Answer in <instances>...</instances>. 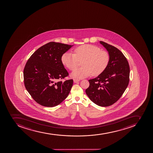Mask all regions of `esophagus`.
I'll return each instance as SVG.
<instances>
[{"instance_id": "1", "label": "esophagus", "mask_w": 153, "mask_h": 153, "mask_svg": "<svg viewBox=\"0 0 153 153\" xmlns=\"http://www.w3.org/2000/svg\"><path fill=\"white\" fill-rule=\"evenodd\" d=\"M73 81H74V82L75 83H77V82L80 81V80L78 79H74L73 80Z\"/></svg>"}]
</instances>
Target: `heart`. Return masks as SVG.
<instances>
[{
    "label": "heart",
    "mask_w": 153,
    "mask_h": 153,
    "mask_svg": "<svg viewBox=\"0 0 153 153\" xmlns=\"http://www.w3.org/2000/svg\"><path fill=\"white\" fill-rule=\"evenodd\" d=\"M82 61V67L77 69L71 74L72 77L84 78L92 74L98 76L107 68L110 62V56L107 52L101 50L93 45H85L74 49V54L65 52L61 57L63 65L70 71L78 68L79 61Z\"/></svg>",
    "instance_id": "heart-1"
}]
</instances>
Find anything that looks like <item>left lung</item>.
Returning <instances> with one entry per match:
<instances>
[{
	"instance_id": "left-lung-1",
	"label": "left lung",
	"mask_w": 153,
	"mask_h": 153,
	"mask_svg": "<svg viewBox=\"0 0 153 153\" xmlns=\"http://www.w3.org/2000/svg\"><path fill=\"white\" fill-rule=\"evenodd\" d=\"M108 52L110 62L103 73L88 80L85 90L89 99L101 107L114 104L121 97L128 85L130 67L127 59L114 46L100 41Z\"/></svg>"
}]
</instances>
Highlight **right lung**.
<instances>
[{"label":"right lung","mask_w":153,"mask_h":153,"mask_svg":"<svg viewBox=\"0 0 153 153\" xmlns=\"http://www.w3.org/2000/svg\"><path fill=\"white\" fill-rule=\"evenodd\" d=\"M73 46L48 42L38 49L27 61L23 71L25 87L38 104L55 107L69 94L73 81H61L68 75L61 57Z\"/></svg>","instance_id":"add662e5"}]
</instances>
